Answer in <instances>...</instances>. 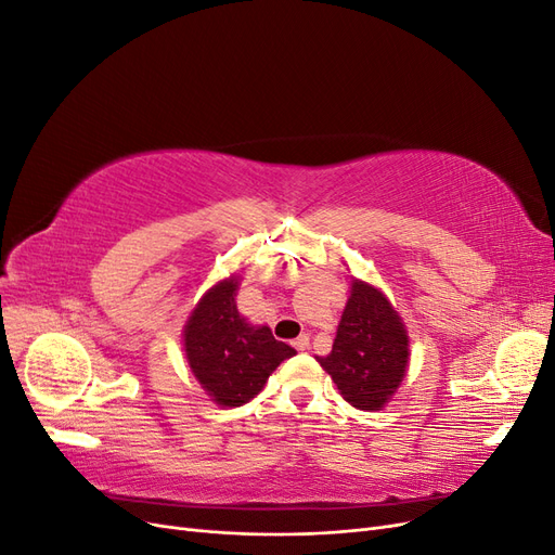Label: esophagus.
<instances>
[{"label": "esophagus", "mask_w": 555, "mask_h": 555, "mask_svg": "<svg viewBox=\"0 0 555 555\" xmlns=\"http://www.w3.org/2000/svg\"><path fill=\"white\" fill-rule=\"evenodd\" d=\"M294 345V349H298V351H306L308 347H310V335H298V338L292 343Z\"/></svg>", "instance_id": "34e87169"}]
</instances>
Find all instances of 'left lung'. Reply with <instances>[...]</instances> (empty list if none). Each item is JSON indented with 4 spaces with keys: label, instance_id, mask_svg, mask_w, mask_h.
Instances as JSON below:
<instances>
[{
    "label": "left lung",
    "instance_id": "1",
    "mask_svg": "<svg viewBox=\"0 0 555 555\" xmlns=\"http://www.w3.org/2000/svg\"><path fill=\"white\" fill-rule=\"evenodd\" d=\"M351 408L377 412L408 373L410 335L391 300L363 280L351 292L328 357H317Z\"/></svg>",
    "mask_w": 555,
    "mask_h": 555
}]
</instances>
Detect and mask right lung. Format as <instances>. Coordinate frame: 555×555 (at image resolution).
Here are the masks:
<instances>
[{"mask_svg":"<svg viewBox=\"0 0 555 555\" xmlns=\"http://www.w3.org/2000/svg\"><path fill=\"white\" fill-rule=\"evenodd\" d=\"M238 275L210 287L182 331L184 357L210 400L241 408L255 398L275 367L296 349L273 338L268 326H251L236 308Z\"/></svg>","mask_w":555,"mask_h":555,"instance_id":"obj_1","label":"right lung"}]
</instances>
